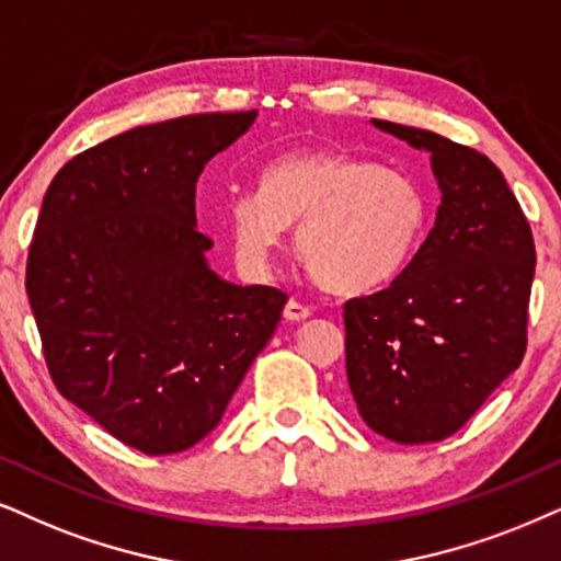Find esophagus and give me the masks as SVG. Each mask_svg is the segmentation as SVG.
I'll use <instances>...</instances> for the list:
<instances>
[{"label":"esophagus","mask_w":561,"mask_h":561,"mask_svg":"<svg viewBox=\"0 0 561 561\" xmlns=\"http://www.w3.org/2000/svg\"><path fill=\"white\" fill-rule=\"evenodd\" d=\"M308 316H310V305H305L300 300H287V305H285L287 321H305Z\"/></svg>","instance_id":"1"}]
</instances>
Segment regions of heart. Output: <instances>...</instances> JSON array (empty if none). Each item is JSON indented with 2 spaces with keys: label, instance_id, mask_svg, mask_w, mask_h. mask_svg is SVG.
<instances>
[{
  "label": "heart",
  "instance_id": "heart-1",
  "mask_svg": "<svg viewBox=\"0 0 561 561\" xmlns=\"http://www.w3.org/2000/svg\"><path fill=\"white\" fill-rule=\"evenodd\" d=\"M427 196L414 175L336 150L287 152L266 162L259 194L230 204L236 256L248 274L268 276L285 228L331 293H365L396 279L420 251Z\"/></svg>",
  "mask_w": 561,
  "mask_h": 561
}]
</instances>
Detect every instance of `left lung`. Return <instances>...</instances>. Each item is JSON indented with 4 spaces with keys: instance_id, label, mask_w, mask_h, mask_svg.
<instances>
[{
    "instance_id": "8db88e82",
    "label": "left lung",
    "mask_w": 561,
    "mask_h": 561,
    "mask_svg": "<svg viewBox=\"0 0 561 561\" xmlns=\"http://www.w3.org/2000/svg\"><path fill=\"white\" fill-rule=\"evenodd\" d=\"M430 154L439 207L411 264L344 305L346 380L367 427L437 443L471 420L526 354L534 236L486 154L427 129L378 122Z\"/></svg>"
}]
</instances>
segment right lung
Returning <instances> with one entry per match:
<instances>
[{
    "mask_svg": "<svg viewBox=\"0 0 561 561\" xmlns=\"http://www.w3.org/2000/svg\"><path fill=\"white\" fill-rule=\"evenodd\" d=\"M259 111L137 126L54 175L25 289L59 393L147 456L181 453L222 420L285 310L274 287L209 266L196 181Z\"/></svg>",
    "mask_w": 561,
    "mask_h": 561,
    "instance_id": "add662e5",
    "label": "right lung"
}]
</instances>
